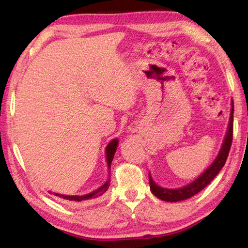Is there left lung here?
<instances>
[{"label": "left lung", "mask_w": 248, "mask_h": 248, "mask_svg": "<svg viewBox=\"0 0 248 248\" xmlns=\"http://www.w3.org/2000/svg\"><path fill=\"white\" fill-rule=\"evenodd\" d=\"M233 112H234V104L232 103V108H231V116H230V123L228 127V131H226L225 138L223 143H222V148L220 150L219 154H217V158L213 161V163L210 165L207 170H205L202 174H201L198 178L195 179L191 184L187 185L185 187L177 188V189H169V188H162L154 183V180L149 174V182H150V189L152 191L154 196H156L158 199L167 201V202H177V201L186 200L190 197L198 194L207 185L212 182L213 178L219 174V171L224 166L226 158L229 156V152L231 149V144H232L233 140Z\"/></svg>", "instance_id": "obj_1"}]
</instances>
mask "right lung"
Listing matches in <instances>:
<instances>
[{
  "label": "right lung",
  "mask_w": 248,
  "mask_h": 248,
  "mask_svg": "<svg viewBox=\"0 0 248 248\" xmlns=\"http://www.w3.org/2000/svg\"><path fill=\"white\" fill-rule=\"evenodd\" d=\"M117 145H118V140L114 139V140H111L110 143H109L106 148V157H107L108 170H110V165H111L112 159H114V155H115V152L117 150ZM109 185H110V179H108L107 182L103 185V186H100L98 188V189H96L94 191H92L91 194H87L84 196H66V195L56 194V192H53V195L59 197L60 199L71 201V202H86V201H89V200H95V199L99 198V197H102L105 192L107 191Z\"/></svg>",
  "instance_id": "add662e5"
}]
</instances>
